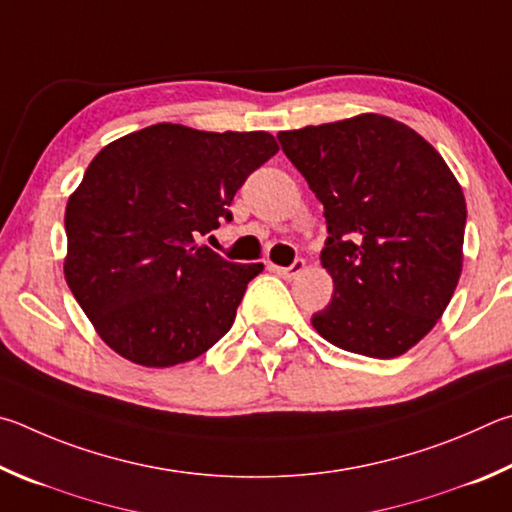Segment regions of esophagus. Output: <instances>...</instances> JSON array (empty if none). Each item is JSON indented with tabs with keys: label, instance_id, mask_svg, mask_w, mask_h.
I'll return each mask as SVG.
<instances>
[{
	"label": "esophagus",
	"instance_id": "esophagus-1",
	"mask_svg": "<svg viewBox=\"0 0 512 512\" xmlns=\"http://www.w3.org/2000/svg\"><path fill=\"white\" fill-rule=\"evenodd\" d=\"M274 270H276V274H281L283 279H288V281H292V279H297L299 274H303V270H306V261H303V258H297V261H294L290 267H281V265H274Z\"/></svg>",
	"mask_w": 512,
	"mask_h": 512
}]
</instances>
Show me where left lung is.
I'll list each match as a JSON object with an SVG mask.
<instances>
[{
	"mask_svg": "<svg viewBox=\"0 0 512 512\" xmlns=\"http://www.w3.org/2000/svg\"><path fill=\"white\" fill-rule=\"evenodd\" d=\"M279 141L328 224L321 265L333 276V301L312 326L357 355L407 353L443 317L461 279V184L432 143L391 116L306 125Z\"/></svg>",
	"mask_w": 512,
	"mask_h": 512,
	"instance_id": "left-lung-1",
	"label": "left lung"
}]
</instances>
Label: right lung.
Returning a JSON list of instances; mask_svg holds the SVG:
<instances>
[{
  "label": "right lung",
  "mask_w": 512,
  "mask_h": 512,
  "mask_svg": "<svg viewBox=\"0 0 512 512\" xmlns=\"http://www.w3.org/2000/svg\"><path fill=\"white\" fill-rule=\"evenodd\" d=\"M279 152L270 132L157 123L98 152L65 209V281L98 337L148 369L220 342L263 263L197 238L231 220L242 182Z\"/></svg>",
  "instance_id": "add662e5"
}]
</instances>
